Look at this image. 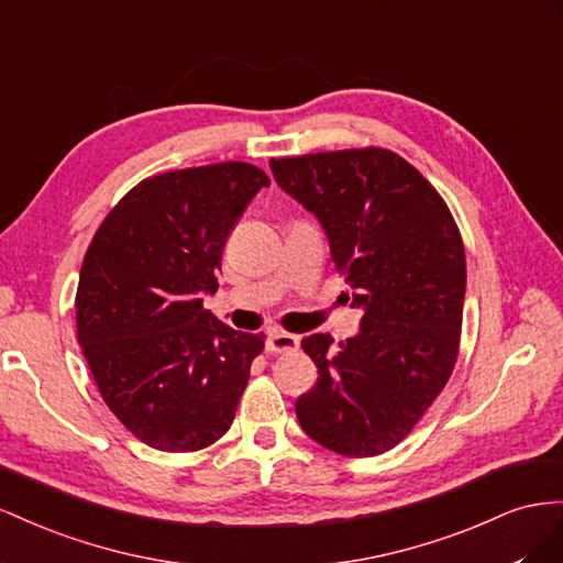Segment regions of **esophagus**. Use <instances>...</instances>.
<instances>
[{
	"label": "esophagus",
	"instance_id": "esophagus-1",
	"mask_svg": "<svg viewBox=\"0 0 563 563\" xmlns=\"http://www.w3.org/2000/svg\"><path fill=\"white\" fill-rule=\"evenodd\" d=\"M299 349V340L290 332L283 330H271L266 336V351L268 353H290Z\"/></svg>",
	"mask_w": 563,
	"mask_h": 563
}]
</instances>
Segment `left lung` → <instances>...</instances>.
Masks as SVG:
<instances>
[{
	"instance_id": "1",
	"label": "left lung",
	"mask_w": 563,
	"mask_h": 563,
	"mask_svg": "<svg viewBox=\"0 0 563 563\" xmlns=\"http://www.w3.org/2000/svg\"><path fill=\"white\" fill-rule=\"evenodd\" d=\"M276 184L325 231L361 330L332 353L301 342L318 367L297 420L328 451L373 457L404 441L457 361L467 264L443 198L384 148L271 159ZM349 299V295H346Z\"/></svg>"
}]
</instances>
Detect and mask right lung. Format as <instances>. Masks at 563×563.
<instances>
[{
	"mask_svg": "<svg viewBox=\"0 0 563 563\" xmlns=\"http://www.w3.org/2000/svg\"><path fill=\"white\" fill-rule=\"evenodd\" d=\"M268 176L221 163L151 176L112 207L79 271L77 340L106 406L136 439L192 453L229 431L264 332L202 309L227 238Z\"/></svg>",
	"mask_w": 563,
	"mask_h": 563,
	"instance_id": "1",
	"label": "right lung"
}]
</instances>
